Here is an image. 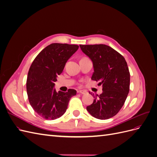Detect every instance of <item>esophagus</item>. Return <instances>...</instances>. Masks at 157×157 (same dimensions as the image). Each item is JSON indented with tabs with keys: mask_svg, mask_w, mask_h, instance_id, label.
<instances>
[{
	"mask_svg": "<svg viewBox=\"0 0 157 157\" xmlns=\"http://www.w3.org/2000/svg\"><path fill=\"white\" fill-rule=\"evenodd\" d=\"M78 93H80V94H86L87 93V92L86 91V90H79L78 91Z\"/></svg>",
	"mask_w": 157,
	"mask_h": 157,
	"instance_id": "34e87169",
	"label": "esophagus"
}]
</instances>
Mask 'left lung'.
Returning a JSON list of instances; mask_svg holds the SVG:
<instances>
[{"instance_id":"1","label":"left lung","mask_w":157,"mask_h":157,"mask_svg":"<svg viewBox=\"0 0 157 157\" xmlns=\"http://www.w3.org/2000/svg\"><path fill=\"white\" fill-rule=\"evenodd\" d=\"M80 49L93 63L92 80L99 81L103 92L94 97L86 109L94 117L110 118L124 105L130 90V75L126 61L121 54L105 44L80 45Z\"/></svg>"}]
</instances>
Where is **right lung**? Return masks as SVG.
Returning <instances> with one entry per match:
<instances>
[{"mask_svg":"<svg viewBox=\"0 0 157 157\" xmlns=\"http://www.w3.org/2000/svg\"><path fill=\"white\" fill-rule=\"evenodd\" d=\"M78 48V45L52 43L42 50L33 61L27 78V93L34 111L46 120H54L65 113L71 98L77 91L56 92L57 77Z\"/></svg>","mask_w":157,"mask_h":157,"instance_id":"add662e5","label":"right lung"}]
</instances>
